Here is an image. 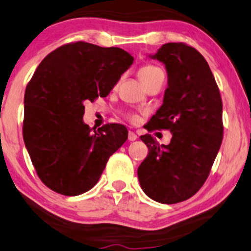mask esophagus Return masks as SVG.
<instances>
[{
  "label": "esophagus",
  "instance_id": "1",
  "mask_svg": "<svg viewBox=\"0 0 251 251\" xmlns=\"http://www.w3.org/2000/svg\"><path fill=\"white\" fill-rule=\"evenodd\" d=\"M136 139H138V135H136L134 132L129 131V132H128V140H129V141H135Z\"/></svg>",
  "mask_w": 251,
  "mask_h": 251
}]
</instances>
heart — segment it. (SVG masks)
<instances>
[{
  "label": "heart",
  "mask_w": 251,
  "mask_h": 251,
  "mask_svg": "<svg viewBox=\"0 0 251 251\" xmlns=\"http://www.w3.org/2000/svg\"><path fill=\"white\" fill-rule=\"evenodd\" d=\"M160 72H162V71H161V69L158 67H156V66L144 65V66H141L140 68H139L138 76H139V78H140V81L142 82V83L145 84L146 82L151 80V78L153 77L155 74H157V73H160ZM128 120H131V122L135 123V122H138V120H139V117L136 115H129Z\"/></svg>",
  "instance_id": "1"
}]
</instances>
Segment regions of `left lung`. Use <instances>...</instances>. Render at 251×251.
I'll use <instances>...</instances> for the list:
<instances>
[{"mask_svg":"<svg viewBox=\"0 0 251 251\" xmlns=\"http://www.w3.org/2000/svg\"><path fill=\"white\" fill-rule=\"evenodd\" d=\"M168 74L163 104L148 132L169 129V145H158L151 134L141 135L148 155L138 168L141 189L161 204L191 198L210 174L223 142V102L204 56L191 46L168 43L155 54Z\"/></svg>","mask_w":251,"mask_h":251,"instance_id":"obj_1","label":"left lung"}]
</instances>
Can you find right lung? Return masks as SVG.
Here are the masks:
<instances>
[{
  "label": "right lung",
  "instance_id": "1",
  "mask_svg": "<svg viewBox=\"0 0 251 251\" xmlns=\"http://www.w3.org/2000/svg\"><path fill=\"white\" fill-rule=\"evenodd\" d=\"M134 58L119 47L77 41L50 53L28 82L23 138L41 182L65 196L96 185L109 157L127 140V128L83 122L84 102L106 97Z\"/></svg>",
  "mask_w": 251,
  "mask_h": 251
}]
</instances>
